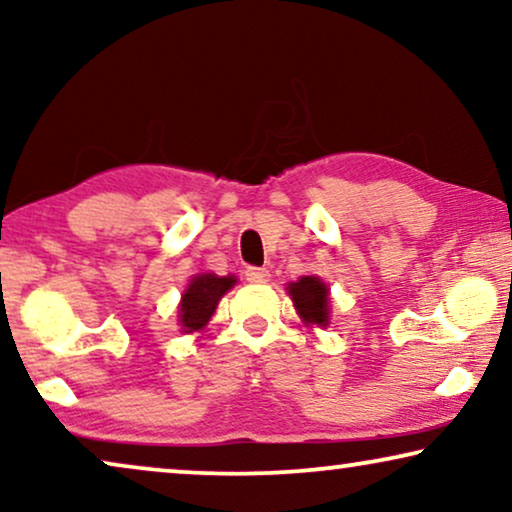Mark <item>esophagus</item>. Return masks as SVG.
Listing matches in <instances>:
<instances>
[{
	"label": "esophagus",
	"mask_w": 512,
	"mask_h": 512,
	"mask_svg": "<svg viewBox=\"0 0 512 512\" xmlns=\"http://www.w3.org/2000/svg\"><path fill=\"white\" fill-rule=\"evenodd\" d=\"M244 277H247L249 282H268L270 270L268 268H256V265H251V268L244 270Z\"/></svg>",
	"instance_id": "1"
}]
</instances>
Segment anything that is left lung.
<instances>
[{
	"instance_id": "8db88e82",
	"label": "left lung",
	"mask_w": 512,
	"mask_h": 512,
	"mask_svg": "<svg viewBox=\"0 0 512 512\" xmlns=\"http://www.w3.org/2000/svg\"><path fill=\"white\" fill-rule=\"evenodd\" d=\"M296 310L307 324H328V286L317 277H303L289 284Z\"/></svg>"
}]
</instances>
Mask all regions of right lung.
<instances>
[{"label": "right lung", "instance_id": "add662e5", "mask_svg": "<svg viewBox=\"0 0 512 512\" xmlns=\"http://www.w3.org/2000/svg\"><path fill=\"white\" fill-rule=\"evenodd\" d=\"M235 282V277H216L212 272H209V275L193 277V282L188 284L184 296H181L179 317L181 326H184V333L200 331L214 314L216 303H219L223 293H226Z\"/></svg>", "mask_w": 512, "mask_h": 512}]
</instances>
